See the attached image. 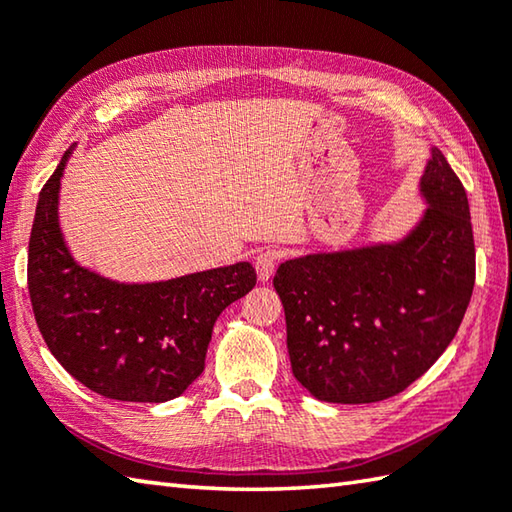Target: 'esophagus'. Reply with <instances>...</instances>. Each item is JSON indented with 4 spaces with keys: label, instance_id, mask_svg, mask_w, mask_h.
Instances as JSON below:
<instances>
[{
    "label": "esophagus",
    "instance_id": "esophagus-1",
    "mask_svg": "<svg viewBox=\"0 0 512 512\" xmlns=\"http://www.w3.org/2000/svg\"><path fill=\"white\" fill-rule=\"evenodd\" d=\"M277 262H279V253L273 248H266V250H262V253H257L255 270H257L259 281H268L270 277H273Z\"/></svg>",
    "mask_w": 512,
    "mask_h": 512
}]
</instances>
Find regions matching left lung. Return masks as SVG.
<instances>
[{
  "instance_id": "obj_1",
  "label": "left lung",
  "mask_w": 512,
  "mask_h": 512,
  "mask_svg": "<svg viewBox=\"0 0 512 512\" xmlns=\"http://www.w3.org/2000/svg\"><path fill=\"white\" fill-rule=\"evenodd\" d=\"M427 211L396 244L317 253L277 268L292 374L341 405L405 391L447 350L475 284L469 200L433 147L420 178Z\"/></svg>"
}]
</instances>
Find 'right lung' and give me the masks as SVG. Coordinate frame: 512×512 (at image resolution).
Here are the masks:
<instances>
[{
	"label": "right lung",
	"mask_w": 512,
	"mask_h": 512,
	"mask_svg": "<svg viewBox=\"0 0 512 512\" xmlns=\"http://www.w3.org/2000/svg\"><path fill=\"white\" fill-rule=\"evenodd\" d=\"M68 149L39 193L28 244V292L52 356L105 398L165 402L202 374L213 325L253 290L248 262L156 284H118L79 266L59 228Z\"/></svg>",
	"instance_id": "obj_1"
}]
</instances>
